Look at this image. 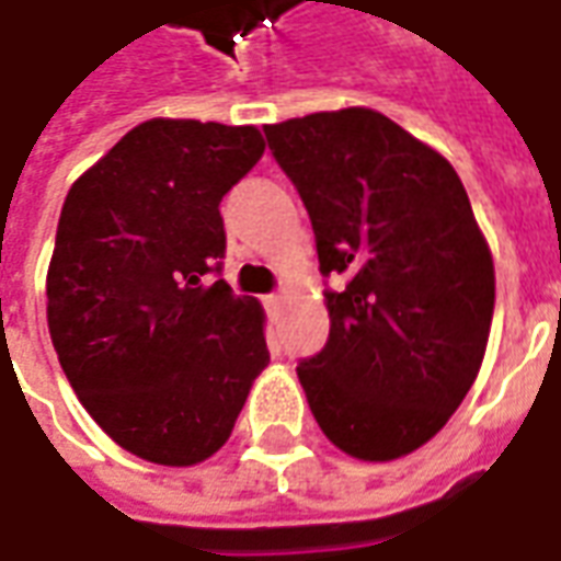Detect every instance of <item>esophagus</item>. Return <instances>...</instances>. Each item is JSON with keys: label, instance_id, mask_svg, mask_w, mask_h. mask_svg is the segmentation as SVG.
<instances>
[{"label": "esophagus", "instance_id": "obj_1", "mask_svg": "<svg viewBox=\"0 0 561 561\" xmlns=\"http://www.w3.org/2000/svg\"><path fill=\"white\" fill-rule=\"evenodd\" d=\"M264 304H267V309H276L282 304V294H267V297H264Z\"/></svg>", "mask_w": 561, "mask_h": 561}]
</instances>
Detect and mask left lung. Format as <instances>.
I'll use <instances>...</instances> for the list:
<instances>
[{"instance_id":"obj_1","label":"left lung","mask_w":561,"mask_h":561,"mask_svg":"<svg viewBox=\"0 0 561 561\" xmlns=\"http://www.w3.org/2000/svg\"><path fill=\"white\" fill-rule=\"evenodd\" d=\"M307 206L331 334L297 364L309 410L346 456L391 461L444 428L483 364L495 264L453 163L374 108L267 124Z\"/></svg>"}]
</instances>
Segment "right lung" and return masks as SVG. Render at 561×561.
I'll use <instances>...</instances> for the list:
<instances>
[{"mask_svg":"<svg viewBox=\"0 0 561 561\" xmlns=\"http://www.w3.org/2000/svg\"><path fill=\"white\" fill-rule=\"evenodd\" d=\"M261 154L257 127L151 117L66 194L50 343L93 422L145 461L215 456L270 364L261 304L209 279L225 257L221 197Z\"/></svg>","mask_w":561,"mask_h":561,"instance_id":"obj_1","label":"right lung"}]
</instances>
